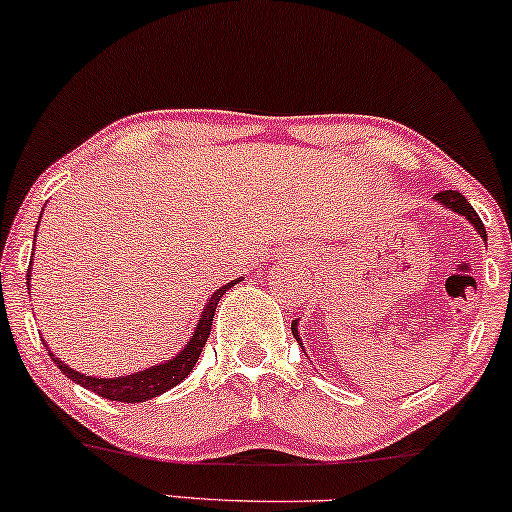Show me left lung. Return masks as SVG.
Instances as JSON below:
<instances>
[{
    "mask_svg": "<svg viewBox=\"0 0 512 512\" xmlns=\"http://www.w3.org/2000/svg\"><path fill=\"white\" fill-rule=\"evenodd\" d=\"M435 200H439V203H442L444 208H449L451 212H458V215H463L472 226H475L477 234H480V236L484 238V241H487V231H484L482 219L477 217V212H475V208H472V205L468 203V198L461 196V193H458V191H439L437 196H435ZM290 328H293L295 340L302 345L300 333H297V321H293V326H290Z\"/></svg>",
    "mask_w": 512,
    "mask_h": 512,
    "instance_id": "obj_1",
    "label": "left lung"
}]
</instances>
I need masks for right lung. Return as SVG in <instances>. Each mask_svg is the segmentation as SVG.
<instances>
[{
	"label": "right lung",
	"instance_id": "add662e5",
	"mask_svg": "<svg viewBox=\"0 0 512 512\" xmlns=\"http://www.w3.org/2000/svg\"><path fill=\"white\" fill-rule=\"evenodd\" d=\"M234 283H238V278ZM234 283H226V286L219 288L217 293H212L208 304H205L203 314H200V321H198L196 331H193V335H191V340L186 342V347L181 349L177 357L165 361V364L151 366V368H146V371H139L132 375H120V378H92V375L73 371V368H70L66 361L58 359L54 352H49V357L54 359V364L61 368V371L66 373L70 380H73V383L82 385L84 390L96 392L103 399L125 401V404H139V401L153 399V397H158V394L177 387L181 380H184L186 375L193 371L200 352H203L205 342H208V338H210V328H212V319H215L217 304L224 297L226 290L234 286ZM28 286H30V271H28ZM44 347H47V342H44Z\"/></svg>",
	"mask_w": 512,
	"mask_h": 512
}]
</instances>
